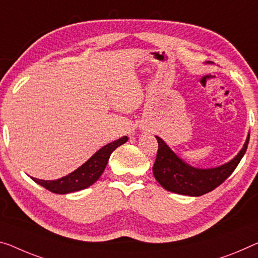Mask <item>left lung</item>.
<instances>
[{"label":"left lung","mask_w":258,"mask_h":258,"mask_svg":"<svg viewBox=\"0 0 258 258\" xmlns=\"http://www.w3.org/2000/svg\"><path fill=\"white\" fill-rule=\"evenodd\" d=\"M158 151L153 165V175L156 180L168 191L188 196H202L212 191L234 172L236 166L247 151L249 136L240 153L227 164L220 167L200 169L194 168L170 150L165 142L156 136Z\"/></svg>","instance_id":"obj_1"}]
</instances>
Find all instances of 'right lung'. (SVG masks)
<instances>
[{
    "label": "right lung",
    "instance_id": "add662e5",
    "mask_svg": "<svg viewBox=\"0 0 258 258\" xmlns=\"http://www.w3.org/2000/svg\"><path fill=\"white\" fill-rule=\"evenodd\" d=\"M126 141H128V137L124 136L120 138V140L114 141L105 145L104 148H101L99 151L94 153L85 164H83L81 167L74 170L69 175L61 177V179L45 181L32 177V180L54 194H68L88 188L100 177L102 172L106 168L109 156L114 150L117 146L124 144Z\"/></svg>",
    "mask_w": 258,
    "mask_h": 258
}]
</instances>
